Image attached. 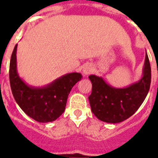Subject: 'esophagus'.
Returning <instances> with one entry per match:
<instances>
[{"label":"esophagus","instance_id":"esophagus-1","mask_svg":"<svg viewBox=\"0 0 158 158\" xmlns=\"http://www.w3.org/2000/svg\"><path fill=\"white\" fill-rule=\"evenodd\" d=\"M93 72V67L91 65H86L84 67L83 69V74L84 76H88Z\"/></svg>","mask_w":158,"mask_h":158}]
</instances>
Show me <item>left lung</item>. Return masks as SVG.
I'll return each instance as SVG.
<instances>
[{
    "instance_id": "left-lung-1",
    "label": "left lung",
    "mask_w": 158,
    "mask_h": 158,
    "mask_svg": "<svg viewBox=\"0 0 158 158\" xmlns=\"http://www.w3.org/2000/svg\"><path fill=\"white\" fill-rule=\"evenodd\" d=\"M92 93L89 96L91 109L100 120L118 123L134 115L146 99L151 83V68L147 53L142 77L139 81L126 88H115L106 83L101 77L90 75Z\"/></svg>"
}]
</instances>
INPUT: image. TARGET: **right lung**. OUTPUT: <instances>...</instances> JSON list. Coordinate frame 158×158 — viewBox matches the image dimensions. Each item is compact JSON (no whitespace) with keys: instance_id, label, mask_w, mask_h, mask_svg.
I'll return each mask as SVG.
<instances>
[{"instance_id":"obj_1","label":"right lung","mask_w":158,"mask_h":158,"mask_svg":"<svg viewBox=\"0 0 158 158\" xmlns=\"http://www.w3.org/2000/svg\"><path fill=\"white\" fill-rule=\"evenodd\" d=\"M17 44L12 51L9 65V81L14 99L29 117L40 123L56 120L65 109L67 98L75 84L81 80L79 73L60 77L43 87L28 85L19 77L16 67Z\"/></svg>"}]
</instances>
